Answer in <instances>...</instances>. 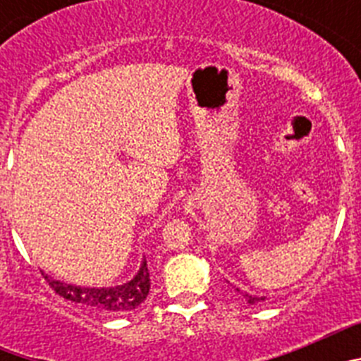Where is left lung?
Here are the masks:
<instances>
[{"label":"left lung","mask_w":361,"mask_h":361,"mask_svg":"<svg viewBox=\"0 0 361 361\" xmlns=\"http://www.w3.org/2000/svg\"><path fill=\"white\" fill-rule=\"evenodd\" d=\"M237 291L240 293L242 296H244L245 298V302H247V304H251V305H255V304H258V302H262V300H266V296H255V295H247V293H242L240 289L237 288Z\"/></svg>","instance_id":"left-lung-1"}]
</instances>
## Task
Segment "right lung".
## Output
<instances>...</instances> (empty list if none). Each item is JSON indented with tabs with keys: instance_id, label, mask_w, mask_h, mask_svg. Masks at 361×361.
Listing matches in <instances>:
<instances>
[{
	"instance_id": "right-lung-1",
	"label": "right lung",
	"mask_w": 361,
	"mask_h": 361,
	"mask_svg": "<svg viewBox=\"0 0 361 361\" xmlns=\"http://www.w3.org/2000/svg\"><path fill=\"white\" fill-rule=\"evenodd\" d=\"M44 279L49 280L50 288L63 298L86 305L94 311L111 312V314L133 311L145 302L149 293V271L146 266V258H142L141 267L130 282L121 283L116 288H82V286L54 280L50 276Z\"/></svg>"
}]
</instances>
